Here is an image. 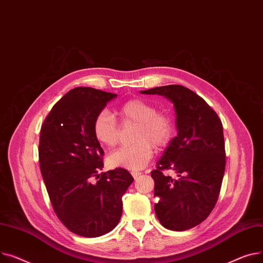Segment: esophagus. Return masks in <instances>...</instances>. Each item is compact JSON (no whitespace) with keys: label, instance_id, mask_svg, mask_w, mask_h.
<instances>
[{"label":"esophagus","instance_id":"1","mask_svg":"<svg viewBox=\"0 0 263 263\" xmlns=\"http://www.w3.org/2000/svg\"><path fill=\"white\" fill-rule=\"evenodd\" d=\"M132 175H133V177H134L135 179H137L139 176L141 175V173H140V172H137V171H133V172H132Z\"/></svg>","mask_w":263,"mask_h":263}]
</instances>
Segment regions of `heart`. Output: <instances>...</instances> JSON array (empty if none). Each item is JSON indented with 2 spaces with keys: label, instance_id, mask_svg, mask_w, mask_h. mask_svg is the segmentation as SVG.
<instances>
[{
  "label": "heart",
  "instance_id": "obj_1",
  "mask_svg": "<svg viewBox=\"0 0 263 263\" xmlns=\"http://www.w3.org/2000/svg\"><path fill=\"white\" fill-rule=\"evenodd\" d=\"M119 115L124 124H137L133 145L122 146L108 156V163L114 167H122L132 171L141 170L153 157V146L162 147L170 141L173 132V123L164 112H157L151 103L134 99L123 104ZM93 132L98 141L106 146H114L119 141L120 128L115 117L102 110L93 123Z\"/></svg>",
  "mask_w": 263,
  "mask_h": 263
}]
</instances>
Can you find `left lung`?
<instances>
[{"mask_svg":"<svg viewBox=\"0 0 263 263\" xmlns=\"http://www.w3.org/2000/svg\"><path fill=\"white\" fill-rule=\"evenodd\" d=\"M171 101L177 136L168 142L151 175L158 196L155 212L160 224L171 230L190 229L207 219L217 203L225 171L223 125L204 99L180 85L140 91ZM178 174L173 180L163 169Z\"/></svg>","mask_w":263,"mask_h":263,"instance_id":"left-lung-1","label":"left lung"}]
</instances>
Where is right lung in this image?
<instances>
[{
    "label": "right lung",
    "mask_w": 263,
    "mask_h": 263,
    "mask_svg": "<svg viewBox=\"0 0 263 263\" xmlns=\"http://www.w3.org/2000/svg\"><path fill=\"white\" fill-rule=\"evenodd\" d=\"M116 98L93 88H74L53 106L40 132V170L51 203L63 224L82 237H100L118 225L122 196L134 181L122 167L99 174L104 151L93 123Z\"/></svg>",
    "instance_id": "1"
}]
</instances>
